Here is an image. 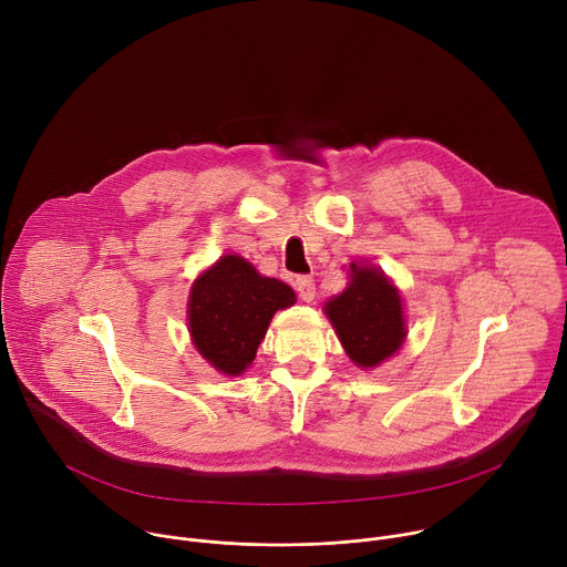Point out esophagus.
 Wrapping results in <instances>:
<instances>
[{
    "mask_svg": "<svg viewBox=\"0 0 567 567\" xmlns=\"http://www.w3.org/2000/svg\"><path fill=\"white\" fill-rule=\"evenodd\" d=\"M296 291L300 296V300L305 302H311L316 298V282L311 276H300L296 278Z\"/></svg>",
    "mask_w": 567,
    "mask_h": 567,
    "instance_id": "esophagus-1",
    "label": "esophagus"
}]
</instances>
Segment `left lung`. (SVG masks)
<instances>
[{"instance_id": "obj_1", "label": "left lung", "mask_w": 567, "mask_h": 567, "mask_svg": "<svg viewBox=\"0 0 567 567\" xmlns=\"http://www.w3.org/2000/svg\"><path fill=\"white\" fill-rule=\"evenodd\" d=\"M341 346L359 368H377L406 339L399 289L379 267L350 265V285L326 302Z\"/></svg>"}]
</instances>
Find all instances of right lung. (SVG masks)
<instances>
[{"instance_id":"1","label":"right lung","mask_w":567,"mask_h":567,"mask_svg":"<svg viewBox=\"0 0 567 567\" xmlns=\"http://www.w3.org/2000/svg\"><path fill=\"white\" fill-rule=\"evenodd\" d=\"M296 302L289 285L260 276L239 256H221L190 289L188 328L197 352L221 374L245 372L278 309Z\"/></svg>"}]
</instances>
